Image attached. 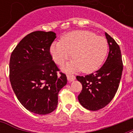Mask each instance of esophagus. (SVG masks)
I'll return each instance as SVG.
<instances>
[{
    "instance_id": "34e87169",
    "label": "esophagus",
    "mask_w": 133,
    "mask_h": 133,
    "mask_svg": "<svg viewBox=\"0 0 133 133\" xmlns=\"http://www.w3.org/2000/svg\"><path fill=\"white\" fill-rule=\"evenodd\" d=\"M67 78H68V80L69 81V82H72L75 79V77L74 75H67Z\"/></svg>"
}]
</instances>
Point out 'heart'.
Wrapping results in <instances>:
<instances>
[{"mask_svg": "<svg viewBox=\"0 0 133 133\" xmlns=\"http://www.w3.org/2000/svg\"><path fill=\"white\" fill-rule=\"evenodd\" d=\"M108 50L106 39L93 32L76 30L62 36L61 41L50 46V52L56 64L74 59L64 69L68 72L81 70L85 74L97 70L105 60Z\"/></svg>", "mask_w": 133, "mask_h": 133, "instance_id": "b5f03b06", "label": "heart"}]
</instances>
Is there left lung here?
Returning a JSON list of instances; mask_svg holds the SVG:
<instances>
[{
  "label": "left lung",
  "instance_id": "obj_1",
  "mask_svg": "<svg viewBox=\"0 0 133 133\" xmlns=\"http://www.w3.org/2000/svg\"><path fill=\"white\" fill-rule=\"evenodd\" d=\"M109 45V53L104 64L95 73L77 76L82 84V90L78 96L81 105L89 110H98L112 101L119 85L123 71V62L119 46L105 32Z\"/></svg>",
  "mask_w": 133,
  "mask_h": 133
}]
</instances>
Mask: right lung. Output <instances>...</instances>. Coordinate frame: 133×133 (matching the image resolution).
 I'll return each mask as SVG.
<instances>
[{"mask_svg": "<svg viewBox=\"0 0 133 133\" xmlns=\"http://www.w3.org/2000/svg\"><path fill=\"white\" fill-rule=\"evenodd\" d=\"M53 32L36 31L16 45L9 61V80L16 96L29 111L47 115L56 109L58 92L67 83L52 61L50 49L56 38Z\"/></svg>", "mask_w": 133, "mask_h": 133, "instance_id": "1", "label": "right lung"}]
</instances>
